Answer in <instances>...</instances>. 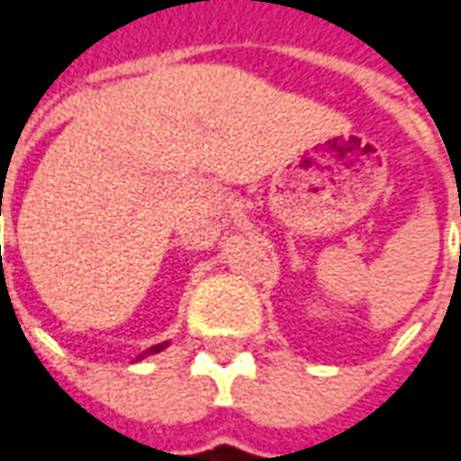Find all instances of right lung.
<instances>
[{"label":"right lung","instance_id":"right-lung-1","mask_svg":"<svg viewBox=\"0 0 461 461\" xmlns=\"http://www.w3.org/2000/svg\"><path fill=\"white\" fill-rule=\"evenodd\" d=\"M170 346V343H157V346H151V348H147L144 353H139L136 358H144V356H151V353H159V350H165Z\"/></svg>","mask_w":461,"mask_h":461}]
</instances>
